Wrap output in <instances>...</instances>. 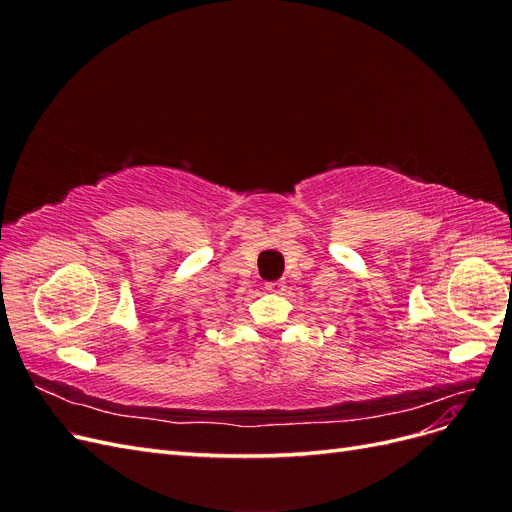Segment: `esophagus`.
I'll use <instances>...</instances> for the list:
<instances>
[{"instance_id":"obj_1","label":"esophagus","mask_w":512,"mask_h":512,"mask_svg":"<svg viewBox=\"0 0 512 512\" xmlns=\"http://www.w3.org/2000/svg\"><path fill=\"white\" fill-rule=\"evenodd\" d=\"M265 290H267V292L280 294V292L284 290V282H267V284H265Z\"/></svg>"}]
</instances>
